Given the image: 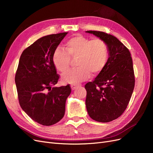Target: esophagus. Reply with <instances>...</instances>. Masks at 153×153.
Segmentation results:
<instances>
[{
    "label": "esophagus",
    "mask_w": 153,
    "mask_h": 153,
    "mask_svg": "<svg viewBox=\"0 0 153 153\" xmlns=\"http://www.w3.org/2000/svg\"><path fill=\"white\" fill-rule=\"evenodd\" d=\"M78 86H79L78 85H71V88L72 90H75V89H76V88L78 87Z\"/></svg>",
    "instance_id": "obj_1"
}]
</instances>
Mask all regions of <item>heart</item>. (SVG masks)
Wrapping results in <instances>:
<instances>
[{"label": "heart", "mask_w": 153, "mask_h": 153, "mask_svg": "<svg viewBox=\"0 0 153 153\" xmlns=\"http://www.w3.org/2000/svg\"><path fill=\"white\" fill-rule=\"evenodd\" d=\"M66 52L56 49L53 54V62L58 71L64 73L70 66L71 59H76V69L62 75V80L71 84H77L89 78L91 74L96 75L106 66L109 51L105 41L100 38L91 40L78 35L68 39L65 44Z\"/></svg>", "instance_id": "1"}]
</instances>
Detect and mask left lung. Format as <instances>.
<instances>
[{"mask_svg": "<svg viewBox=\"0 0 153 153\" xmlns=\"http://www.w3.org/2000/svg\"><path fill=\"white\" fill-rule=\"evenodd\" d=\"M105 41L109 57L105 68L93 82L87 83L85 105L96 121L108 123L123 114L135 87L133 61L129 50L115 36L103 32L88 30Z\"/></svg>", "mask_w": 153, "mask_h": 153, "instance_id": "8db88e82", "label": "left lung"}]
</instances>
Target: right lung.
<instances>
[{
  "label": "right lung",
  "instance_id": "right-lung-1",
  "mask_svg": "<svg viewBox=\"0 0 153 153\" xmlns=\"http://www.w3.org/2000/svg\"><path fill=\"white\" fill-rule=\"evenodd\" d=\"M68 32L42 37L22 52L15 75L21 108L34 121L51 126L61 120L66 101L71 93L69 85L59 87V75L53 54Z\"/></svg>",
  "mask_w": 153,
  "mask_h": 153
}]
</instances>
